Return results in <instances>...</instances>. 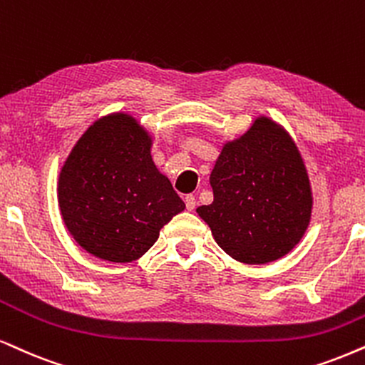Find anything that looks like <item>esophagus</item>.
Segmentation results:
<instances>
[{
  "label": "esophagus",
  "instance_id": "34e87169",
  "mask_svg": "<svg viewBox=\"0 0 365 365\" xmlns=\"http://www.w3.org/2000/svg\"><path fill=\"white\" fill-rule=\"evenodd\" d=\"M195 204H197V200H195V195H185V205H187V209L188 210H193L195 209Z\"/></svg>",
  "mask_w": 365,
  "mask_h": 365
}]
</instances>
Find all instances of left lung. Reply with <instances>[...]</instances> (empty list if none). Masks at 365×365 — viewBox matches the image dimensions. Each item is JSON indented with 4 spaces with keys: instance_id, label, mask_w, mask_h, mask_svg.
I'll return each instance as SVG.
<instances>
[{
    "instance_id": "8db88e82",
    "label": "left lung",
    "mask_w": 365,
    "mask_h": 365,
    "mask_svg": "<svg viewBox=\"0 0 365 365\" xmlns=\"http://www.w3.org/2000/svg\"><path fill=\"white\" fill-rule=\"evenodd\" d=\"M214 202L197 212L234 259L264 264L288 255L310 222L312 188L292 138L267 118L224 145L210 173Z\"/></svg>"
}]
</instances>
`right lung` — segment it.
<instances>
[{"instance_id":"1","label":"right lung","mask_w":365,"mask_h":365,"mask_svg":"<svg viewBox=\"0 0 365 365\" xmlns=\"http://www.w3.org/2000/svg\"><path fill=\"white\" fill-rule=\"evenodd\" d=\"M150 148L151 138L136 119L110 114L87 129L60 172L63 222L79 246L101 259H138L185 209Z\"/></svg>"}]
</instances>
